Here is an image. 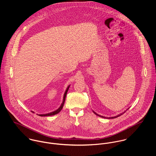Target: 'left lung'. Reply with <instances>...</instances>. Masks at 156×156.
<instances>
[{"label":"left lung","mask_w":156,"mask_h":156,"mask_svg":"<svg viewBox=\"0 0 156 156\" xmlns=\"http://www.w3.org/2000/svg\"><path fill=\"white\" fill-rule=\"evenodd\" d=\"M129 108H128L127 110H128ZM127 110L125 112H122V113H120V114H119V115H118L117 116H112V117H105V116H101V115H98V114H97V113H96L94 111V113L96 115H97V116H100V117H101V118H108V119H112V118H117V117H118V116H120L121 115H122L123 113H124L126 112L127 111Z\"/></svg>","instance_id":"obj_1"}]
</instances>
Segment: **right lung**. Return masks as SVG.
I'll use <instances>...</instances> for the list:
<instances>
[{"label":"right lung","mask_w":156,"mask_h":156,"mask_svg":"<svg viewBox=\"0 0 156 156\" xmlns=\"http://www.w3.org/2000/svg\"><path fill=\"white\" fill-rule=\"evenodd\" d=\"M69 88V85L67 87V89L64 93V98H63V101L61 105V106L56 111H55L51 112L50 113H46V114H39L38 115L40 116H51V115H56L57 113H58L59 112L61 111L62 110V109L63 108V106H64V103H65V100H66V95H67V92L68 90V89ZM32 112L34 113V112L32 111Z\"/></svg>","instance_id":"add662e5"}]
</instances>
